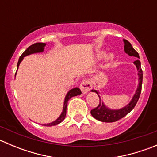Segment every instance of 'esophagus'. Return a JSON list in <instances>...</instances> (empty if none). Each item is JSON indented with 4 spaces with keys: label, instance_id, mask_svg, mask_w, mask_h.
Masks as SVG:
<instances>
[{
    "label": "esophagus",
    "instance_id": "34e87169",
    "mask_svg": "<svg viewBox=\"0 0 157 157\" xmlns=\"http://www.w3.org/2000/svg\"><path fill=\"white\" fill-rule=\"evenodd\" d=\"M80 90H81L82 93H83V94H86V93H87L88 92L92 89L91 82L89 81L88 80H83L82 83H80Z\"/></svg>",
    "mask_w": 157,
    "mask_h": 157
}]
</instances>
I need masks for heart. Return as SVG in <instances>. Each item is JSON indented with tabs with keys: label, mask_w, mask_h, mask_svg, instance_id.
<instances>
[{
	"label": "heart",
	"mask_w": 157,
	"mask_h": 157,
	"mask_svg": "<svg viewBox=\"0 0 157 157\" xmlns=\"http://www.w3.org/2000/svg\"><path fill=\"white\" fill-rule=\"evenodd\" d=\"M114 59H115V56H114L112 54H110V55L107 57V60H108L109 61H110V62H112V61H114Z\"/></svg>",
	"instance_id": "b5f03b06"
}]
</instances>
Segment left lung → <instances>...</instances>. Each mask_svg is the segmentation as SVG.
<instances>
[{"label":"left lung","instance_id":"1","mask_svg":"<svg viewBox=\"0 0 157 157\" xmlns=\"http://www.w3.org/2000/svg\"><path fill=\"white\" fill-rule=\"evenodd\" d=\"M124 52L128 55H130V56H134L137 58H140L138 53L136 52L135 49L133 48L131 44L128 40H126V39H124ZM134 63L136 65V67H137V70H138L139 84L137 91H136L134 96H133V99H131V102L128 105H126L125 107L121 109H118V110H112V109H109L104 105L103 102L102 101V99H101L100 96L99 94V92L97 90H92L93 92H95L96 93H97L98 96L99 98V102L98 104V106L92 109L91 112H90L91 115L96 119L99 120L100 121H103V122H115V121H118V120L121 119L123 117L127 115L135 107L136 104H137V101H138L139 98H140V93H141L142 81H143V71L141 69L140 61L139 60H136V61H134Z\"/></svg>","mask_w":157,"mask_h":157}]
</instances>
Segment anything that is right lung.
Segmentation results:
<instances>
[{"instance_id": "obj_1", "label": "right lung", "mask_w": 157, "mask_h": 157, "mask_svg": "<svg viewBox=\"0 0 157 157\" xmlns=\"http://www.w3.org/2000/svg\"><path fill=\"white\" fill-rule=\"evenodd\" d=\"M45 46V43H42V42H37V43L33 44V45H30L29 47H28L27 49H26V50L22 54V55L20 57V58H19L18 63H17V68H18L20 62L23 61V58H24L25 56H26V55H30V54L43 52ZM80 94H81V90H80L79 88H74L72 89V90H70L68 93H67V96H66L65 99H64L63 112L62 113H61V115H60L59 118H58L57 120H55V121H53V122L49 123V124H43V125L49 126V127H50V126L57 125V124H58L59 123H61V121H64V119L65 118V116H66V113H67V102H68L69 99H71V97H73V96H77V95H80Z\"/></svg>"}]
</instances>
